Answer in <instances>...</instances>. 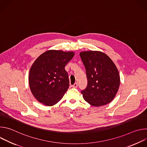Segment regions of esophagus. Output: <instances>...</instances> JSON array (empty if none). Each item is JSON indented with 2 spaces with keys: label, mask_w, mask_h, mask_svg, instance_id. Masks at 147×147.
<instances>
[{
  "label": "esophagus",
  "mask_w": 147,
  "mask_h": 147,
  "mask_svg": "<svg viewBox=\"0 0 147 147\" xmlns=\"http://www.w3.org/2000/svg\"><path fill=\"white\" fill-rule=\"evenodd\" d=\"M72 86H73V87L74 88H76L78 87V84H77V82H75Z\"/></svg>",
  "instance_id": "obj_1"
}]
</instances>
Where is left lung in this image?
Returning a JSON list of instances; mask_svg holds the SVG:
<instances>
[{
  "label": "left lung",
  "instance_id": "8db88e82",
  "mask_svg": "<svg viewBox=\"0 0 147 147\" xmlns=\"http://www.w3.org/2000/svg\"><path fill=\"white\" fill-rule=\"evenodd\" d=\"M80 56L87 78V86L81 91L84 99L94 107L110 103L120 86L119 73L115 63L99 51L82 52Z\"/></svg>",
  "mask_w": 147,
  "mask_h": 147
}]
</instances>
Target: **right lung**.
Wrapping results in <instances>:
<instances>
[{
  "instance_id": "right-lung-1",
  "label": "right lung",
  "mask_w": 147,
  "mask_h": 147,
  "mask_svg": "<svg viewBox=\"0 0 147 147\" xmlns=\"http://www.w3.org/2000/svg\"><path fill=\"white\" fill-rule=\"evenodd\" d=\"M73 52L50 50L40 55L29 73V85L34 96L47 106H52L63 96L69 87L65 69L73 57Z\"/></svg>"
}]
</instances>
